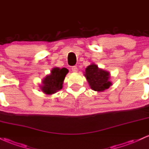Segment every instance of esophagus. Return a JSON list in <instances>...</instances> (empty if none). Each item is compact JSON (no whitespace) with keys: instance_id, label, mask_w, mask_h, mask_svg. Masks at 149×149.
<instances>
[{"instance_id":"esophagus-1","label":"esophagus","mask_w":149,"mask_h":149,"mask_svg":"<svg viewBox=\"0 0 149 149\" xmlns=\"http://www.w3.org/2000/svg\"><path fill=\"white\" fill-rule=\"evenodd\" d=\"M71 70H72L73 72H77V71H78V67H77L76 66H72V68H71Z\"/></svg>"}]
</instances>
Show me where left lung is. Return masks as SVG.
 Masks as SVG:
<instances>
[{"label": "left lung", "instance_id": "1", "mask_svg": "<svg viewBox=\"0 0 149 149\" xmlns=\"http://www.w3.org/2000/svg\"><path fill=\"white\" fill-rule=\"evenodd\" d=\"M85 76L90 88L95 91L102 92L111 85L109 81L110 73L99 69L96 64H92L85 69Z\"/></svg>", "mask_w": 149, "mask_h": 149}]
</instances>
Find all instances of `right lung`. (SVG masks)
<instances>
[{"instance_id": "add662e5", "label": "right lung", "mask_w": 149, "mask_h": 149, "mask_svg": "<svg viewBox=\"0 0 149 149\" xmlns=\"http://www.w3.org/2000/svg\"><path fill=\"white\" fill-rule=\"evenodd\" d=\"M69 72V70L66 68H53L51 73L42 80L41 90L44 93L52 95L55 93L62 88L63 82L65 76Z\"/></svg>"}]
</instances>
